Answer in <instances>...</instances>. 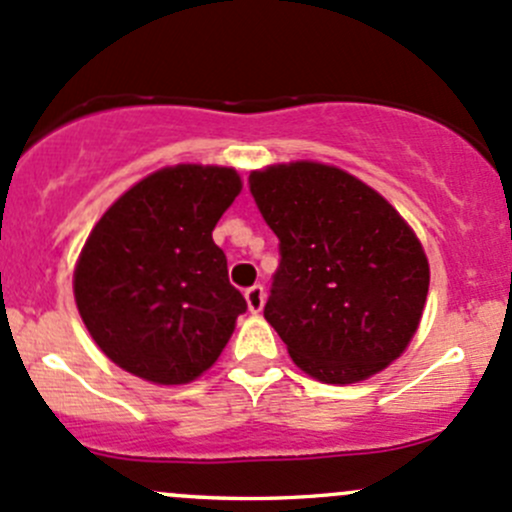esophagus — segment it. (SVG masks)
<instances>
[{"label": "esophagus", "mask_w": 512, "mask_h": 512, "mask_svg": "<svg viewBox=\"0 0 512 512\" xmlns=\"http://www.w3.org/2000/svg\"><path fill=\"white\" fill-rule=\"evenodd\" d=\"M246 306H249V311L251 313H261V308H263V301H266V293H263V286H251V288H246Z\"/></svg>", "instance_id": "esophagus-1"}]
</instances>
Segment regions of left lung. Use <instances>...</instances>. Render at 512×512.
<instances>
[{
  "mask_svg": "<svg viewBox=\"0 0 512 512\" xmlns=\"http://www.w3.org/2000/svg\"><path fill=\"white\" fill-rule=\"evenodd\" d=\"M281 241L263 316L288 356L321 383L348 386L391 366L421 326L430 266L408 221L361 179L321 161L251 171Z\"/></svg>",
  "mask_w": 512,
  "mask_h": 512,
  "instance_id": "1",
  "label": "left lung"
}]
</instances>
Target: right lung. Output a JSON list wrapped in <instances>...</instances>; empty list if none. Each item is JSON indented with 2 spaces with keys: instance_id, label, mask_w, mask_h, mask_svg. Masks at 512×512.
Segmentation results:
<instances>
[{
  "instance_id": "obj_1",
  "label": "right lung",
  "mask_w": 512,
  "mask_h": 512,
  "mask_svg": "<svg viewBox=\"0 0 512 512\" xmlns=\"http://www.w3.org/2000/svg\"><path fill=\"white\" fill-rule=\"evenodd\" d=\"M241 189L234 166H164L86 236L74 301L101 353L126 373L184 386L219 361L246 301L211 231Z\"/></svg>"
}]
</instances>
